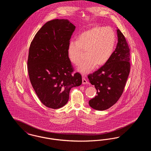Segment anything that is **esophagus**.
Here are the masks:
<instances>
[{
  "mask_svg": "<svg viewBox=\"0 0 151 151\" xmlns=\"http://www.w3.org/2000/svg\"><path fill=\"white\" fill-rule=\"evenodd\" d=\"M82 83H83V84H86L88 83V81H87V80L86 79V78L84 76H83L82 78Z\"/></svg>",
  "mask_w": 151,
  "mask_h": 151,
  "instance_id": "1",
  "label": "esophagus"
}]
</instances>
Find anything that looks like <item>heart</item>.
Segmentation results:
<instances>
[{"instance_id":"heart-1","label":"heart","mask_w":151,"mask_h":151,"mask_svg":"<svg viewBox=\"0 0 151 151\" xmlns=\"http://www.w3.org/2000/svg\"><path fill=\"white\" fill-rule=\"evenodd\" d=\"M116 36L111 28L96 27L83 32L77 41L68 43L67 55L70 62L78 65L86 52V60L80 65L78 71L82 74L91 72L94 67L106 64L111 57L115 47Z\"/></svg>"}]
</instances>
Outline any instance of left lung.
Instances as JSON below:
<instances>
[{"label":"left lung","instance_id":"obj_1","mask_svg":"<svg viewBox=\"0 0 151 151\" xmlns=\"http://www.w3.org/2000/svg\"><path fill=\"white\" fill-rule=\"evenodd\" d=\"M118 43L108 62L88 76L97 96L89 101L97 110H105L118 101L123 92L130 71L129 48L124 35L117 29Z\"/></svg>","mask_w":151,"mask_h":151}]
</instances>
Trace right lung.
I'll return each mask as SVG.
<instances>
[{
	"label": "right lung",
	"instance_id": "right-lung-1",
	"mask_svg": "<svg viewBox=\"0 0 151 151\" xmlns=\"http://www.w3.org/2000/svg\"><path fill=\"white\" fill-rule=\"evenodd\" d=\"M75 29L68 20L55 19L45 24L29 47L28 71L36 94L45 106L54 109L65 105L71 89L80 86L81 75L73 67L67 47Z\"/></svg>",
	"mask_w": 151,
	"mask_h": 151
}]
</instances>
